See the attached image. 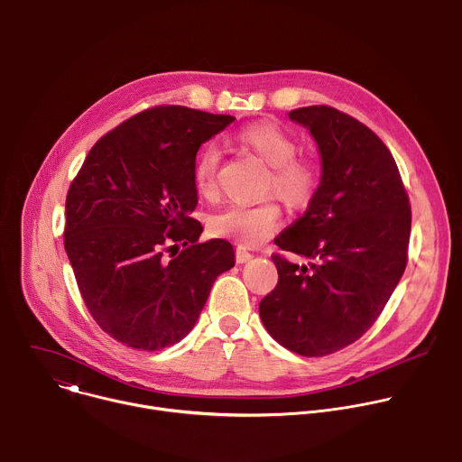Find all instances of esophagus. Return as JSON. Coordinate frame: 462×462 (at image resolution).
<instances>
[{
    "label": "esophagus",
    "mask_w": 462,
    "mask_h": 462,
    "mask_svg": "<svg viewBox=\"0 0 462 462\" xmlns=\"http://www.w3.org/2000/svg\"><path fill=\"white\" fill-rule=\"evenodd\" d=\"M254 255L250 254V252H246L245 248H237L236 250V261L237 263H246V261H250Z\"/></svg>",
    "instance_id": "esophagus-1"
}]
</instances>
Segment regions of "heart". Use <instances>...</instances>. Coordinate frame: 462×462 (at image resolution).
<instances>
[{
    "mask_svg": "<svg viewBox=\"0 0 462 462\" xmlns=\"http://www.w3.org/2000/svg\"><path fill=\"white\" fill-rule=\"evenodd\" d=\"M236 141L271 166L267 189L274 191L291 208L307 207L319 186V170L314 161L296 157V141L276 124L259 122L243 127ZM219 152L207 146L195 159L193 184L197 193L212 199L217 193ZM282 208L274 197L255 205L236 203L210 219V230L217 237L239 246L265 243L280 226Z\"/></svg>",
    "mask_w": 462,
    "mask_h": 462,
    "instance_id": "obj_1",
    "label": "heart"
}]
</instances>
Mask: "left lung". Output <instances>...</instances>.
I'll return each instance as SVG.
<instances>
[{
  "instance_id": "1",
  "label": "left lung",
  "mask_w": 462,
  "mask_h": 462,
  "mask_svg": "<svg viewBox=\"0 0 462 462\" xmlns=\"http://www.w3.org/2000/svg\"><path fill=\"white\" fill-rule=\"evenodd\" d=\"M289 118L310 131L321 177L305 214L274 243L310 263L273 255L280 280L259 316L289 351L325 356L356 342L397 289L411 208L397 162L367 125L328 106L300 107Z\"/></svg>"
}]
</instances>
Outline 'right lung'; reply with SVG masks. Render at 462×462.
Segmentation results:
<instances>
[{"label": "right lung", "instance_id": "right-lung-1", "mask_svg": "<svg viewBox=\"0 0 462 462\" xmlns=\"http://www.w3.org/2000/svg\"><path fill=\"white\" fill-rule=\"evenodd\" d=\"M232 122L184 106L146 109L104 135L69 186L65 252L91 316L127 347L180 342L234 267L232 245L199 243L203 226L189 217L195 155Z\"/></svg>", "mask_w": 462, "mask_h": 462}]
</instances>
